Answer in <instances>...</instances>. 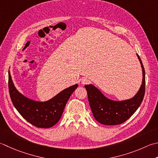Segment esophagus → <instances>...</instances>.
I'll use <instances>...</instances> for the list:
<instances>
[{
  "mask_svg": "<svg viewBox=\"0 0 158 158\" xmlns=\"http://www.w3.org/2000/svg\"><path fill=\"white\" fill-rule=\"evenodd\" d=\"M81 82L82 84H87V83L89 82L88 79L86 78V77H83V78L81 79Z\"/></svg>",
  "mask_w": 158,
  "mask_h": 158,
  "instance_id": "1",
  "label": "esophagus"
}]
</instances>
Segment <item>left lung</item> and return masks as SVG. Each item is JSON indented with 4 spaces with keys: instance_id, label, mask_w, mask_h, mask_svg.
Segmentation results:
<instances>
[{
    "instance_id": "1",
    "label": "left lung",
    "mask_w": 158,
    "mask_h": 158,
    "mask_svg": "<svg viewBox=\"0 0 158 158\" xmlns=\"http://www.w3.org/2000/svg\"><path fill=\"white\" fill-rule=\"evenodd\" d=\"M143 70V81L136 94L129 99L114 101L106 97L92 84L85 85L92 114L98 123L116 125L124 123L135 113L143 100L145 92V71L141 59L136 54Z\"/></svg>"
}]
</instances>
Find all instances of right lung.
<instances>
[{"instance_id":"add662e5","label":"right lung","mask_w":158,"mask_h":158,"mask_svg":"<svg viewBox=\"0 0 158 158\" xmlns=\"http://www.w3.org/2000/svg\"><path fill=\"white\" fill-rule=\"evenodd\" d=\"M78 84L64 89L46 101H38L21 94L15 87L9 71V91L12 103L23 118L39 128H49L61 118L65 106Z\"/></svg>"}]
</instances>
